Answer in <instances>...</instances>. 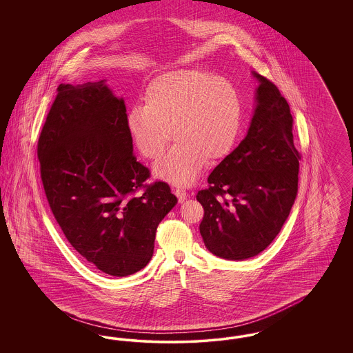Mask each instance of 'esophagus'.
I'll list each match as a JSON object with an SVG mask.
<instances>
[{
    "label": "esophagus",
    "mask_w": 353,
    "mask_h": 353,
    "mask_svg": "<svg viewBox=\"0 0 353 353\" xmlns=\"http://www.w3.org/2000/svg\"><path fill=\"white\" fill-rule=\"evenodd\" d=\"M173 193L177 196L179 202H184L185 200L188 199V193L185 192L183 188H180V186H174V188H173Z\"/></svg>",
    "instance_id": "1"
}]
</instances>
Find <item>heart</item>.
<instances>
[{"instance_id":"heart-1","label":"heart","mask_w":353,"mask_h":353,"mask_svg":"<svg viewBox=\"0 0 353 353\" xmlns=\"http://www.w3.org/2000/svg\"><path fill=\"white\" fill-rule=\"evenodd\" d=\"M143 101L144 105H134L127 115V128L139 152L156 159L173 134L177 137L154 165L161 179L190 184L206 160L225 159L238 141L243 121L239 92L214 74L202 70L161 74L148 84Z\"/></svg>"}]
</instances>
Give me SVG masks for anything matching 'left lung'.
Listing matches in <instances>:
<instances>
[{
  "instance_id": "obj_1",
  "label": "left lung",
  "mask_w": 353,
  "mask_h": 353,
  "mask_svg": "<svg viewBox=\"0 0 353 353\" xmlns=\"http://www.w3.org/2000/svg\"><path fill=\"white\" fill-rule=\"evenodd\" d=\"M246 137L197 193L200 233L214 255L242 261L263 252L281 232L298 194L301 153L294 145L290 105L265 77Z\"/></svg>"
}]
</instances>
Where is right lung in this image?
I'll return each instance as SVG.
<instances>
[{
  "instance_id": "obj_1",
  "label": "right lung",
  "mask_w": 353,
  "mask_h": 353,
  "mask_svg": "<svg viewBox=\"0 0 353 353\" xmlns=\"http://www.w3.org/2000/svg\"><path fill=\"white\" fill-rule=\"evenodd\" d=\"M41 180L71 246L108 275L147 266L156 229L177 203L134 154L123 99L101 82L61 83L38 139Z\"/></svg>"
}]
</instances>
